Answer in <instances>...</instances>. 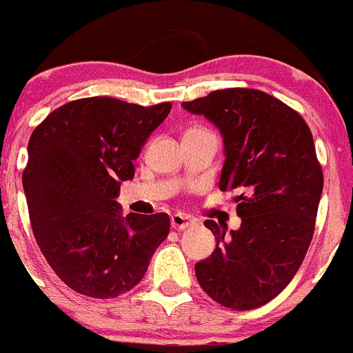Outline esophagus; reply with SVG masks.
<instances>
[{"mask_svg": "<svg viewBox=\"0 0 353 353\" xmlns=\"http://www.w3.org/2000/svg\"><path fill=\"white\" fill-rule=\"evenodd\" d=\"M170 225H172L174 230H186V228H190V226L195 225V219L190 216H186V214L176 212L170 216Z\"/></svg>", "mask_w": 353, "mask_h": 353, "instance_id": "1", "label": "esophagus"}]
</instances>
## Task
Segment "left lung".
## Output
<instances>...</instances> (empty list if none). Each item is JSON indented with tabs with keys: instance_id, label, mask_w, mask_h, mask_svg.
I'll return each instance as SVG.
<instances>
[{
	"instance_id": "left-lung-1",
	"label": "left lung",
	"mask_w": 353,
	"mask_h": 353,
	"mask_svg": "<svg viewBox=\"0 0 353 353\" xmlns=\"http://www.w3.org/2000/svg\"><path fill=\"white\" fill-rule=\"evenodd\" d=\"M221 130L219 190H236L239 230L207 219L216 249L196 263V281L219 305L252 310L272 301L310 247L324 176L312 132L292 108L254 88H225L183 102Z\"/></svg>"
}]
</instances>
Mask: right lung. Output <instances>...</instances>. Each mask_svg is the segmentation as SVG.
<instances>
[{
    "mask_svg": "<svg viewBox=\"0 0 353 353\" xmlns=\"http://www.w3.org/2000/svg\"><path fill=\"white\" fill-rule=\"evenodd\" d=\"M170 108L78 99L52 111L31 134L22 186L32 233L72 291L97 299L130 291L169 235L165 212L121 216L114 199Z\"/></svg>",
    "mask_w": 353,
    "mask_h": 353,
    "instance_id": "add662e5",
    "label": "right lung"
}]
</instances>
